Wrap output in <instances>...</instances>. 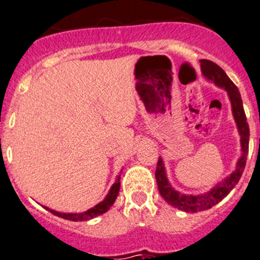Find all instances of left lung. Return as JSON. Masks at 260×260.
Here are the masks:
<instances>
[{
    "instance_id": "obj_1",
    "label": "left lung",
    "mask_w": 260,
    "mask_h": 260,
    "mask_svg": "<svg viewBox=\"0 0 260 260\" xmlns=\"http://www.w3.org/2000/svg\"><path fill=\"white\" fill-rule=\"evenodd\" d=\"M201 70L202 74L207 80L212 81L215 85L220 86L223 89L226 90L228 97L232 104V113L233 118L237 124L238 133L241 136V147H242V155L238 159L237 167L233 171L232 174L228 177L220 181L219 184L206 191L203 194H197V196H191V194H182L180 191L175 190L171 184L168 182L167 176H166L165 165H163L162 158L159 156L158 163H156L155 170V179L158 184L159 193L165 198L167 203L174 206L176 209L181 210L185 212H198L205 211V210L211 209L212 206L220 202L221 200L226 197L229 191L232 190L237 185L238 180L242 176V172L246 166V155L249 151V124L246 121V115H245V110L242 106V100L241 94L238 92V88L233 84V81L228 78V75L224 72L221 67H219L216 63L211 62L207 59H201Z\"/></svg>"
}]
</instances>
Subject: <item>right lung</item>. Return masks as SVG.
<instances>
[{"instance_id":"1","label":"right lung","mask_w":260,"mask_h":260,"mask_svg":"<svg viewBox=\"0 0 260 260\" xmlns=\"http://www.w3.org/2000/svg\"><path fill=\"white\" fill-rule=\"evenodd\" d=\"M119 189H120V175L118 176V179L115 180V182L113 184L110 191L107 193L106 198H105L102 202H100L98 205H95L92 209L86 210L85 212H80V214H64V212H58L54 211V210H50L48 207H45L48 211H50L51 214L57 215V216L63 217V219H67V220L71 221H84V220H89V219H93V217L98 216V215H102L107 211V210L114 205L116 197L119 194Z\"/></svg>"}]
</instances>
